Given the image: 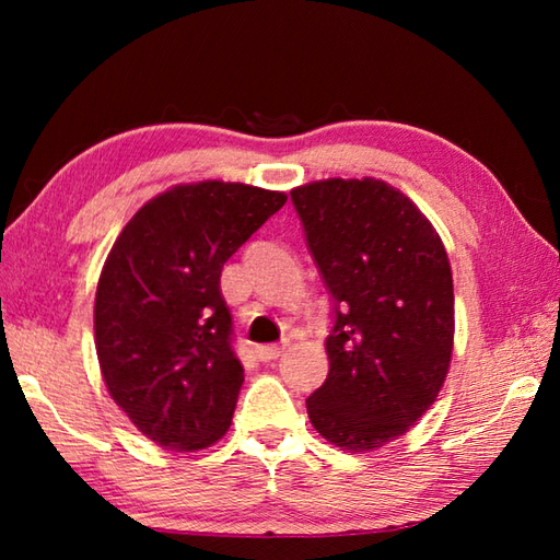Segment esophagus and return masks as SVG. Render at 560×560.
Here are the masks:
<instances>
[{
	"label": "esophagus",
	"instance_id": "1",
	"mask_svg": "<svg viewBox=\"0 0 560 560\" xmlns=\"http://www.w3.org/2000/svg\"><path fill=\"white\" fill-rule=\"evenodd\" d=\"M255 353H257L259 361L269 363V361H277L279 359V355L283 353V347H279V343H261V347L255 349Z\"/></svg>",
	"mask_w": 560,
	"mask_h": 560
}]
</instances>
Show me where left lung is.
<instances>
[{
    "instance_id": "8db88e82",
    "label": "left lung",
    "mask_w": 560,
    "mask_h": 560,
    "mask_svg": "<svg viewBox=\"0 0 560 560\" xmlns=\"http://www.w3.org/2000/svg\"><path fill=\"white\" fill-rule=\"evenodd\" d=\"M291 201L335 303L329 373L307 416L337 447L371 452L407 433L445 383L455 337L445 245L407 195L375 177L311 183Z\"/></svg>"
}]
</instances>
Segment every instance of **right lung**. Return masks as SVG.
I'll return each instance as SVG.
<instances>
[{
    "label": "right lung",
    "mask_w": 560,
    "mask_h": 560,
    "mask_svg": "<svg viewBox=\"0 0 560 560\" xmlns=\"http://www.w3.org/2000/svg\"><path fill=\"white\" fill-rule=\"evenodd\" d=\"M283 205L243 183L177 185L129 219L105 259L93 311L105 387L165 450L229 431L245 377L221 269Z\"/></svg>",
    "instance_id": "add662e5"
}]
</instances>
